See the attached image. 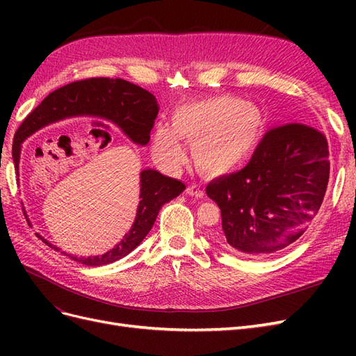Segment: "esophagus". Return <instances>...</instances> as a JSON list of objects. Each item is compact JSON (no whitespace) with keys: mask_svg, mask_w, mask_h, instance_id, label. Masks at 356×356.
Segmentation results:
<instances>
[{"mask_svg":"<svg viewBox=\"0 0 356 356\" xmlns=\"http://www.w3.org/2000/svg\"><path fill=\"white\" fill-rule=\"evenodd\" d=\"M186 193L188 196H195V197H203L204 196V191L200 188V186L197 184H191L187 187Z\"/></svg>","mask_w":356,"mask_h":356,"instance_id":"obj_1","label":"esophagus"}]
</instances>
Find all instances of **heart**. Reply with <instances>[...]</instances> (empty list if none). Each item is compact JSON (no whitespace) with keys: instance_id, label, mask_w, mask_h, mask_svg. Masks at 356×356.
I'll list each match as a JSON object with an SVG mask.
<instances>
[{"instance_id":"heart-1","label":"heart","mask_w":356,"mask_h":356,"mask_svg":"<svg viewBox=\"0 0 356 356\" xmlns=\"http://www.w3.org/2000/svg\"><path fill=\"white\" fill-rule=\"evenodd\" d=\"M266 134V117L258 105L239 96L217 95L182 104L169 123L153 134V156L168 170L186 160L183 141L191 143L196 168L207 175H225L250 159Z\"/></svg>"}]
</instances>
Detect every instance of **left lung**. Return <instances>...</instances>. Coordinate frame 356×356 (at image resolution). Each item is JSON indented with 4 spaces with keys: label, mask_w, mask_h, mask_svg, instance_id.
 <instances>
[{
    "label": "left lung",
    "mask_w": 356,
    "mask_h": 356,
    "mask_svg": "<svg viewBox=\"0 0 356 356\" xmlns=\"http://www.w3.org/2000/svg\"><path fill=\"white\" fill-rule=\"evenodd\" d=\"M328 178L324 134L301 123L270 129L250 163L207 186L208 197L221 209L217 241L250 258L285 250L316 217Z\"/></svg>",
    "instance_id": "8db88e82"
}]
</instances>
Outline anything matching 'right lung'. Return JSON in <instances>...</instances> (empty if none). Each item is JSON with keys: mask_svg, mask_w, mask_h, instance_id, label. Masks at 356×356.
Segmentation results:
<instances>
[{"mask_svg": "<svg viewBox=\"0 0 356 356\" xmlns=\"http://www.w3.org/2000/svg\"><path fill=\"white\" fill-rule=\"evenodd\" d=\"M157 113L159 106L154 96L126 80L99 77L70 83L46 96L44 101L35 110H32L19 126L13 139L15 165L17 168L20 144L25 141L26 136L42 126L62 120V118L77 114L101 115L115 123L135 144L147 145ZM184 190V182L161 175L160 172L153 169L143 170L141 195H139L141 200L138 204L136 218L132 229L124 234L122 242L101 257L71 258L86 266H102L120 260L144 241L153 227L160 208L179 196ZM35 234L53 250H58L38 233Z\"/></svg>", "mask_w": 356, "mask_h": 356, "instance_id": "right-lung-1", "label": "right lung"}]
</instances>
